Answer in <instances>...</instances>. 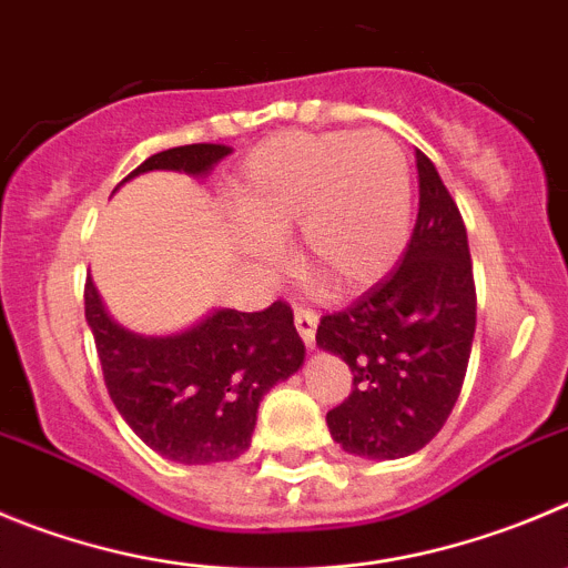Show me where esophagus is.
<instances>
[{
	"label": "esophagus",
	"instance_id": "esophagus-1",
	"mask_svg": "<svg viewBox=\"0 0 568 568\" xmlns=\"http://www.w3.org/2000/svg\"><path fill=\"white\" fill-rule=\"evenodd\" d=\"M294 322H296V331H300L302 342L314 347L316 344V325H320V316L314 314L311 308H296L294 311Z\"/></svg>",
	"mask_w": 568,
	"mask_h": 568
}]
</instances>
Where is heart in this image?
<instances>
[{
    "instance_id": "obj_1",
    "label": "heart",
    "mask_w": 568,
    "mask_h": 568,
    "mask_svg": "<svg viewBox=\"0 0 568 568\" xmlns=\"http://www.w3.org/2000/svg\"><path fill=\"white\" fill-rule=\"evenodd\" d=\"M237 243L277 263L296 226L302 266L333 294L389 274L412 230V168L384 131H285L260 142L230 184Z\"/></svg>"
}]
</instances>
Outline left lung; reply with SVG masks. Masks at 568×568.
Masks as SVG:
<instances>
[{"label": "left lung", "instance_id": "obj_1", "mask_svg": "<svg viewBox=\"0 0 568 568\" xmlns=\"http://www.w3.org/2000/svg\"><path fill=\"white\" fill-rule=\"evenodd\" d=\"M420 210L389 277L347 311L322 316L316 344L353 373L344 404L327 412L347 454L400 459L432 443L452 415L476 331L474 263L452 193L415 153Z\"/></svg>", "mask_w": 568, "mask_h": 568}]
</instances>
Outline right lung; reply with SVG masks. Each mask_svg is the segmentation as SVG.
<instances>
[{
  "label": "right lung",
  "instance_id": "obj_1",
  "mask_svg": "<svg viewBox=\"0 0 568 568\" xmlns=\"http://www.w3.org/2000/svg\"><path fill=\"white\" fill-rule=\"evenodd\" d=\"M230 153L232 148L212 142L168 148L148 156L123 182L148 171L206 176ZM83 300L116 412L148 448L173 463L210 465L241 457L252 445L263 395L305 362L294 311L280 300L257 314L212 311L171 336H142L111 320L92 280Z\"/></svg>",
  "mask_w": 568,
  "mask_h": 568
}]
</instances>
